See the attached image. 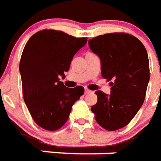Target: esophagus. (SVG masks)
Wrapping results in <instances>:
<instances>
[{"label": "esophagus", "mask_w": 161, "mask_h": 161, "mask_svg": "<svg viewBox=\"0 0 161 161\" xmlns=\"http://www.w3.org/2000/svg\"><path fill=\"white\" fill-rule=\"evenodd\" d=\"M89 93H91V91H90V90H89V89H85V90H84V94H89Z\"/></svg>", "instance_id": "esophagus-1"}]
</instances>
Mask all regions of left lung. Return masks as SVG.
I'll return each mask as SVG.
<instances>
[{"instance_id": "1", "label": "left lung", "mask_w": 161, "mask_h": 161, "mask_svg": "<svg viewBox=\"0 0 161 161\" xmlns=\"http://www.w3.org/2000/svg\"><path fill=\"white\" fill-rule=\"evenodd\" d=\"M101 62V75L110 82V94L95 92L91 107L98 124L108 131L124 127L138 113L149 81V63L144 45L126 33H112L89 40Z\"/></svg>"}]
</instances>
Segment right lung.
<instances>
[{
    "label": "right lung",
    "instance_id": "1",
    "mask_svg": "<svg viewBox=\"0 0 161 161\" xmlns=\"http://www.w3.org/2000/svg\"><path fill=\"white\" fill-rule=\"evenodd\" d=\"M87 43L62 31L44 29L28 40L21 56L23 100L40 127L56 131L67 122L73 104L84 93L82 86L70 89L60 81L73 56Z\"/></svg>",
    "mask_w": 161,
    "mask_h": 161
}]
</instances>
